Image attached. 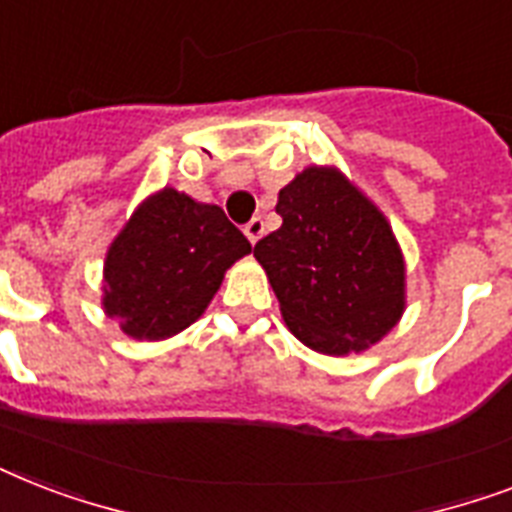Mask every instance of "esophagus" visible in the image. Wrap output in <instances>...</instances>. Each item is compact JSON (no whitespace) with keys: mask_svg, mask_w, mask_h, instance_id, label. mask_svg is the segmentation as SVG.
I'll use <instances>...</instances> for the list:
<instances>
[{"mask_svg":"<svg viewBox=\"0 0 512 512\" xmlns=\"http://www.w3.org/2000/svg\"><path fill=\"white\" fill-rule=\"evenodd\" d=\"M244 233H247V239L252 241V244H257V241H260V236L265 233V223L260 220V217H252V220L244 225Z\"/></svg>","mask_w":512,"mask_h":512,"instance_id":"1","label":"esophagus"}]
</instances>
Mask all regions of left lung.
<instances>
[{"label":"left lung","instance_id":"obj_1","mask_svg":"<svg viewBox=\"0 0 512 512\" xmlns=\"http://www.w3.org/2000/svg\"><path fill=\"white\" fill-rule=\"evenodd\" d=\"M279 231L255 244L289 332L327 356L361 353L396 327L406 268L380 209L335 167L279 191Z\"/></svg>","mask_w":512,"mask_h":512}]
</instances>
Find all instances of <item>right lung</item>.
<instances>
[{
    "label": "right lung",
    "mask_w": 512,
    "mask_h": 512,
    "mask_svg": "<svg viewBox=\"0 0 512 512\" xmlns=\"http://www.w3.org/2000/svg\"><path fill=\"white\" fill-rule=\"evenodd\" d=\"M249 252L223 209L162 188L108 247L103 311L135 340H167L207 311L225 271Z\"/></svg>",
    "instance_id": "1"
}]
</instances>
